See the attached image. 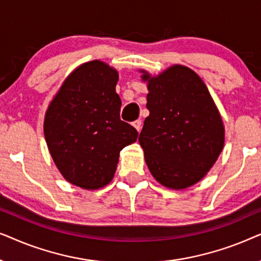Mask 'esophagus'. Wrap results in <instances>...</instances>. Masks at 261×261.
I'll return each mask as SVG.
<instances>
[{
  "mask_svg": "<svg viewBox=\"0 0 261 261\" xmlns=\"http://www.w3.org/2000/svg\"><path fill=\"white\" fill-rule=\"evenodd\" d=\"M133 126H134V128H135V129H137L138 132H140V130H141V127H142V121H141V120L134 121Z\"/></svg>",
  "mask_w": 261,
  "mask_h": 261,
  "instance_id": "1",
  "label": "esophagus"
}]
</instances>
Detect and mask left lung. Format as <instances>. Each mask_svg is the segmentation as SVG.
<instances>
[{"label": "left lung", "mask_w": 261, "mask_h": 261, "mask_svg": "<svg viewBox=\"0 0 261 261\" xmlns=\"http://www.w3.org/2000/svg\"><path fill=\"white\" fill-rule=\"evenodd\" d=\"M147 109L139 137L154 179L167 189L184 190L205 177L224 146L219 109L201 77L174 64L156 76L146 70Z\"/></svg>", "instance_id": "left-lung-1"}]
</instances>
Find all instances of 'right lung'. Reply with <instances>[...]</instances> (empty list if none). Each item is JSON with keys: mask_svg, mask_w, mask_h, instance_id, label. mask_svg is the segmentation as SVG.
I'll return each mask as SVG.
<instances>
[{"mask_svg": "<svg viewBox=\"0 0 261 261\" xmlns=\"http://www.w3.org/2000/svg\"><path fill=\"white\" fill-rule=\"evenodd\" d=\"M119 72L91 60L63 82L45 114L44 134L57 169L69 183L85 190L109 184L120 152L138 139L134 127L120 119Z\"/></svg>", "mask_w": 261, "mask_h": 261, "instance_id": "obj_1", "label": "right lung"}]
</instances>
